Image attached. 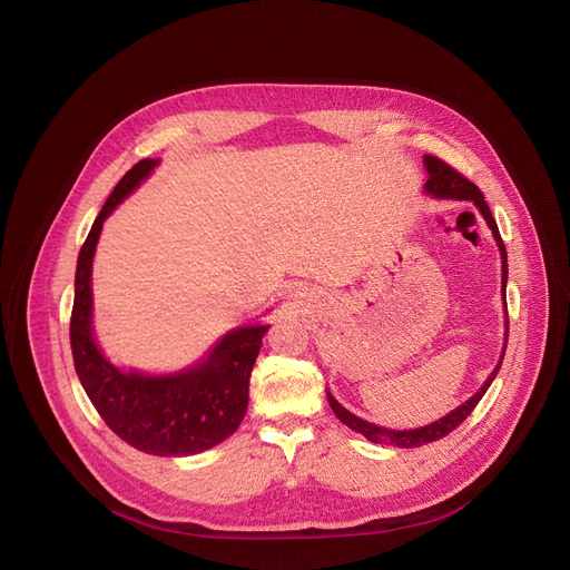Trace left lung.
Segmentation results:
<instances>
[{"instance_id": "8db88e82", "label": "left lung", "mask_w": 570, "mask_h": 570, "mask_svg": "<svg viewBox=\"0 0 570 570\" xmlns=\"http://www.w3.org/2000/svg\"><path fill=\"white\" fill-rule=\"evenodd\" d=\"M424 163H426V169H429L426 190H429L431 195H435V197H456V200H473V203L478 205V209L482 212V216L487 218V224H489L493 237H497L499 249H501V258H503V293H505V282H508L505 244H503V239H501L499 226H497V220H493V216H491L489 205L484 203L482 190H480L473 181L465 179V177L461 175V171H456L452 165H448V163L435 158V156H426ZM505 316H508V314H505ZM505 328H508V326H505ZM505 342H508V333H505ZM503 356H505V350H503V354H501V361H499L497 370H493V373L489 375V380L484 382V386L473 395V399H470L468 403H463L461 407H456L454 412H450L448 416H442L440 422H433V424H429V426H424V429H414V431H389V429H380V426H375V424L363 422V419H358L356 414L346 412V410L333 399L331 393H328V403H331L333 412L337 414V419H340V422H342L344 426H350L352 431L365 435L370 442L391 444V448H405V450H410V448H422V444H426V442H433V440H440V438H444V435H450L456 426H461V424L465 422V419L470 416V412H473V410L478 407V403L482 401V395L487 393V389H489V384L493 382V377H497L499 367H501V363H503Z\"/></svg>"}]
</instances>
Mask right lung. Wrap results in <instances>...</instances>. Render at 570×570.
I'll use <instances>...</instances> for the list:
<instances>
[{"instance_id":"right-lung-1","label":"right lung","mask_w":570,"mask_h":570,"mask_svg":"<svg viewBox=\"0 0 570 570\" xmlns=\"http://www.w3.org/2000/svg\"><path fill=\"white\" fill-rule=\"evenodd\" d=\"M156 165L158 160L144 158L128 169L95 218L79 252L69 342L81 386L120 440L154 456H186L200 454L237 431L249 405L252 367L267 326H246L228 333L203 365L171 377L120 373L97 350L90 333L95 244L105 218Z\"/></svg>"}]
</instances>
